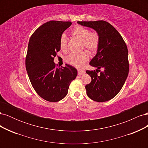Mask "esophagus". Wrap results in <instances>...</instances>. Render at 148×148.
<instances>
[{"label":"esophagus","mask_w":148,"mask_h":148,"mask_svg":"<svg viewBox=\"0 0 148 148\" xmlns=\"http://www.w3.org/2000/svg\"><path fill=\"white\" fill-rule=\"evenodd\" d=\"M78 75H84V74L85 73V71H84V70H78Z\"/></svg>","instance_id":"1"}]
</instances>
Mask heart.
Listing matches in <instances>:
<instances>
[{
	"label": "heart",
	"mask_w": 148,
	"mask_h": 148,
	"mask_svg": "<svg viewBox=\"0 0 148 148\" xmlns=\"http://www.w3.org/2000/svg\"><path fill=\"white\" fill-rule=\"evenodd\" d=\"M73 37L82 41V47H84L90 52L95 51L99 46V36L97 32H90L86 27L76 26L71 31ZM60 48L62 51L66 50L67 39L65 34H62L59 40ZM89 53L86 51L79 53H71L66 57L67 63L76 67H82L89 59Z\"/></svg>",
	"instance_id": "1"
}]
</instances>
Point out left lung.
I'll return each instance as SVG.
<instances>
[{"mask_svg": "<svg viewBox=\"0 0 148 148\" xmlns=\"http://www.w3.org/2000/svg\"><path fill=\"white\" fill-rule=\"evenodd\" d=\"M79 25L95 30L99 36L97 53L89 62L97 71L86 70L91 78L86 84L88 96L96 102H106L120 92L126 81L129 71L128 53L126 44L112 25L101 20L78 21ZM100 68L104 70L97 74Z\"/></svg>", "mask_w": 148, "mask_h": 148, "instance_id": "obj_1", "label": "left lung"}]
</instances>
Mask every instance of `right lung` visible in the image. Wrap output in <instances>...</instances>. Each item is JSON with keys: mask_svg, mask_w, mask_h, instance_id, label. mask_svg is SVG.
I'll return each mask as SVG.
<instances>
[{"mask_svg": "<svg viewBox=\"0 0 148 148\" xmlns=\"http://www.w3.org/2000/svg\"><path fill=\"white\" fill-rule=\"evenodd\" d=\"M71 25V21H48L34 31L29 41L26 71L36 92L49 102L64 99L70 83L77 76V70L73 66L65 64L56 69L53 62L60 50V38Z\"/></svg>", "mask_w": 148, "mask_h": 148, "instance_id": "obj_1", "label": "right lung"}]
</instances>
